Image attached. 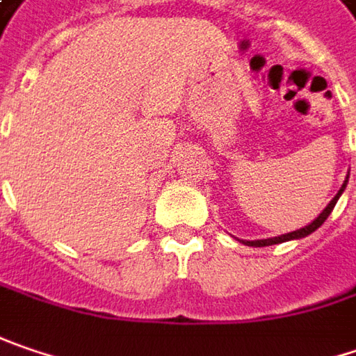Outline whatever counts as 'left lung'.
<instances>
[{
  "label": "left lung",
  "instance_id": "left-lung-1",
  "mask_svg": "<svg viewBox=\"0 0 356 356\" xmlns=\"http://www.w3.org/2000/svg\"><path fill=\"white\" fill-rule=\"evenodd\" d=\"M346 181H348V177L345 179V183H343V187L339 189V193L334 195V197L330 199V203L326 205L323 209V213L316 218V220L312 221V223H308V225H304V227H300V229H296V232H290V234H282V236H278V238H268V240H254V241H248V240H241L245 245H254V248H264V245H274V243H282V241H290V240H300V238H306V236H310L312 232H316L321 225H323L324 221H326V218L330 216V211L334 209V205H337V201H339V197L343 195V191H345L346 187Z\"/></svg>",
  "mask_w": 356,
  "mask_h": 356
}]
</instances>
